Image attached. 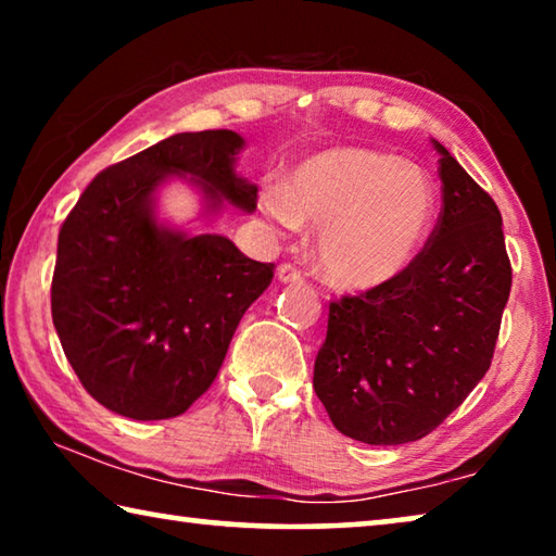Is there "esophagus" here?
I'll use <instances>...</instances> for the list:
<instances>
[{
	"mask_svg": "<svg viewBox=\"0 0 556 556\" xmlns=\"http://www.w3.org/2000/svg\"><path fill=\"white\" fill-rule=\"evenodd\" d=\"M277 279L281 285H299V281H304V271L296 265H291V262H285V265H279L277 269Z\"/></svg>",
	"mask_w": 556,
	"mask_h": 556,
	"instance_id": "1",
	"label": "esophagus"
}]
</instances>
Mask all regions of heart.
<instances>
[{
  "mask_svg": "<svg viewBox=\"0 0 556 556\" xmlns=\"http://www.w3.org/2000/svg\"><path fill=\"white\" fill-rule=\"evenodd\" d=\"M434 201L427 172L363 147L308 156L287 188L260 193L262 213L281 228L318 225L316 265L343 289H375L400 277L427 240Z\"/></svg>",
  "mask_w": 556,
  "mask_h": 556,
  "instance_id": "obj_1",
  "label": "heart"
}]
</instances>
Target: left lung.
Returning <instances> with one entry per match:
<instances>
[{"instance_id":"8db88e82","label":"left lung","mask_w":556,"mask_h":556,"mask_svg":"<svg viewBox=\"0 0 556 556\" xmlns=\"http://www.w3.org/2000/svg\"><path fill=\"white\" fill-rule=\"evenodd\" d=\"M437 144L441 213L388 285L328 306L314 390L341 434L397 446L427 437L491 368L513 267L495 201Z\"/></svg>"}]
</instances>
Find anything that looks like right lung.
<instances>
[{
  "label": "right lung",
  "mask_w": 556,
  "mask_h": 556,
  "mask_svg": "<svg viewBox=\"0 0 556 556\" xmlns=\"http://www.w3.org/2000/svg\"><path fill=\"white\" fill-rule=\"evenodd\" d=\"M232 129L181 131L108 166L63 220L51 314L83 388L122 417L184 414L211 388L235 328L269 287L275 265L244 257L223 235H188L154 215L156 188L191 176L218 211L257 205L235 174Z\"/></svg>",
  "instance_id": "add662e5"
}]
</instances>
